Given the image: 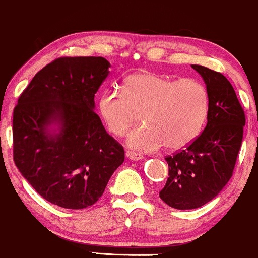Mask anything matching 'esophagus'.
Instances as JSON below:
<instances>
[{"label":"esophagus","mask_w":258,"mask_h":258,"mask_svg":"<svg viewBox=\"0 0 258 258\" xmlns=\"http://www.w3.org/2000/svg\"><path fill=\"white\" fill-rule=\"evenodd\" d=\"M125 156L129 158V160H133V161H139V160H143L144 158V156L141 155V153L134 152V151H126Z\"/></svg>","instance_id":"obj_1"}]
</instances>
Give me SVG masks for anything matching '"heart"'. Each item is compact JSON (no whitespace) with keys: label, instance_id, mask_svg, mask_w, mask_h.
I'll use <instances>...</instances> for the list:
<instances>
[{"label":"heart","instance_id":"1","mask_svg":"<svg viewBox=\"0 0 258 258\" xmlns=\"http://www.w3.org/2000/svg\"><path fill=\"white\" fill-rule=\"evenodd\" d=\"M208 109L210 96L201 82L151 72L129 75L124 91L108 88L98 97L101 118L115 137L125 135L143 112L145 124L126 139L129 147L141 151H156L163 145L172 151L186 147L204 129Z\"/></svg>","mask_w":258,"mask_h":258}]
</instances>
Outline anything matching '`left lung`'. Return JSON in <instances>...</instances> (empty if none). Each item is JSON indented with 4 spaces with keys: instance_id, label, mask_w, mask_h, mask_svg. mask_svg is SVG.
I'll return each instance as SVG.
<instances>
[{
    "instance_id": "obj_1",
    "label": "left lung",
    "mask_w": 258,
    "mask_h": 258,
    "mask_svg": "<svg viewBox=\"0 0 258 258\" xmlns=\"http://www.w3.org/2000/svg\"><path fill=\"white\" fill-rule=\"evenodd\" d=\"M210 96L207 125L201 135L166 161L169 176L160 198L176 210H194L215 199L233 175L244 134L245 113L224 75L191 66Z\"/></svg>"
}]
</instances>
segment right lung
Instances as JSON below:
<instances>
[{"instance_id":"obj_1","label":"right lung","mask_w":258,"mask_h":258,"mask_svg":"<svg viewBox=\"0 0 258 258\" xmlns=\"http://www.w3.org/2000/svg\"><path fill=\"white\" fill-rule=\"evenodd\" d=\"M111 67L103 57H60L37 72L13 111V160L43 199L69 210L94 205L124 162L95 113Z\"/></svg>"}]
</instances>
